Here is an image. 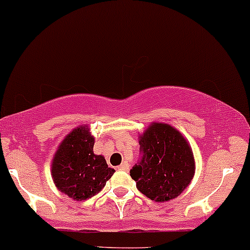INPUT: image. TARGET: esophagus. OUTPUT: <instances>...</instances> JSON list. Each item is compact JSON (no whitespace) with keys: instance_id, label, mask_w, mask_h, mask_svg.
<instances>
[{"instance_id":"34e87169","label":"esophagus","mask_w":250,"mask_h":250,"mask_svg":"<svg viewBox=\"0 0 250 250\" xmlns=\"http://www.w3.org/2000/svg\"><path fill=\"white\" fill-rule=\"evenodd\" d=\"M128 168H129L128 163H122L119 167H117V169H120V171H128Z\"/></svg>"}]
</instances>
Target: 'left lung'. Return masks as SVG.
Returning <instances> with one entry per match:
<instances>
[{"label":"left lung","instance_id":"1","mask_svg":"<svg viewBox=\"0 0 250 250\" xmlns=\"http://www.w3.org/2000/svg\"><path fill=\"white\" fill-rule=\"evenodd\" d=\"M141 159L130 169L138 190L154 202H167L190 185L196 171L191 146L172 125L153 122L139 139Z\"/></svg>","mask_w":250,"mask_h":250}]
</instances>
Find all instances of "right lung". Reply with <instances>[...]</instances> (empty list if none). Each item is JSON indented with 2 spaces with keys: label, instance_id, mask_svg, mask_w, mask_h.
Listing matches in <instances>:
<instances>
[{
  "label": "right lung",
  "instance_id": "obj_1",
  "mask_svg": "<svg viewBox=\"0 0 250 250\" xmlns=\"http://www.w3.org/2000/svg\"><path fill=\"white\" fill-rule=\"evenodd\" d=\"M95 138L87 125H79L59 145L52 160L57 188L75 201L97 194L114 174L102 155L94 154Z\"/></svg>",
  "mask_w": 250,
  "mask_h": 250
}]
</instances>
